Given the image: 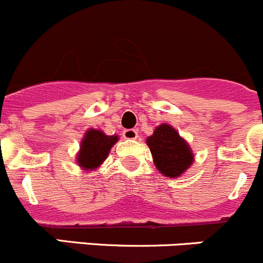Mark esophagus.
Listing matches in <instances>:
<instances>
[{
  "mask_svg": "<svg viewBox=\"0 0 263 263\" xmlns=\"http://www.w3.org/2000/svg\"><path fill=\"white\" fill-rule=\"evenodd\" d=\"M122 136L126 140H136L139 137V132H137V129H124Z\"/></svg>",
  "mask_w": 263,
  "mask_h": 263,
  "instance_id": "1",
  "label": "esophagus"
}]
</instances>
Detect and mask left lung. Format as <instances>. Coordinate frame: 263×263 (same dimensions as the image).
Listing matches in <instances>:
<instances>
[{
    "label": "left lung",
    "mask_w": 263,
    "mask_h": 263,
    "mask_svg": "<svg viewBox=\"0 0 263 263\" xmlns=\"http://www.w3.org/2000/svg\"><path fill=\"white\" fill-rule=\"evenodd\" d=\"M156 169L169 178L182 176L193 163V153L171 124L158 126L146 139Z\"/></svg>",
    "instance_id": "obj_1"
}]
</instances>
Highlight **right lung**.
<instances>
[{
  "mask_svg": "<svg viewBox=\"0 0 263 263\" xmlns=\"http://www.w3.org/2000/svg\"><path fill=\"white\" fill-rule=\"evenodd\" d=\"M117 141H118L117 135L108 136L100 129H87L78 154L79 166L85 171H94L99 168Z\"/></svg>",
  "mask_w": 263,
  "mask_h": 263,
  "instance_id": "right-lung-1",
  "label": "right lung"
}]
</instances>
